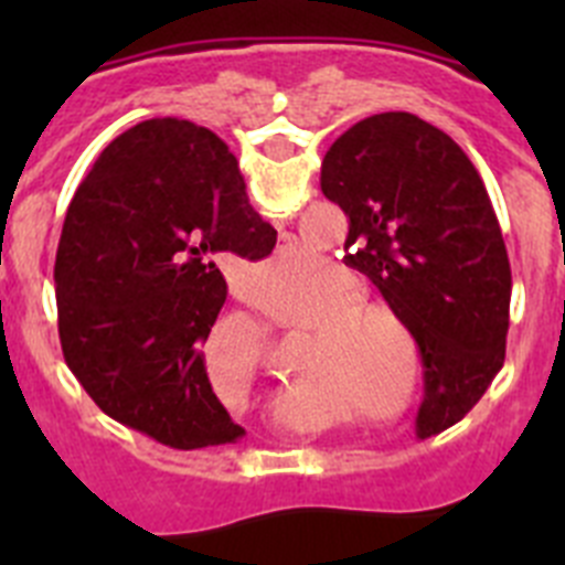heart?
Segmentation results:
<instances>
[{"mask_svg": "<svg viewBox=\"0 0 565 565\" xmlns=\"http://www.w3.org/2000/svg\"><path fill=\"white\" fill-rule=\"evenodd\" d=\"M367 288L348 268L299 282L274 299L282 326L311 328L299 376L326 387L359 422L396 427L418 411L427 387V356L411 317Z\"/></svg>", "mask_w": 565, "mask_h": 565, "instance_id": "heart-1", "label": "heart"}]
</instances>
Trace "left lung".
<instances>
[{
	"instance_id": "8db88e82",
	"label": "left lung",
	"mask_w": 565,
	"mask_h": 565,
	"mask_svg": "<svg viewBox=\"0 0 565 565\" xmlns=\"http://www.w3.org/2000/svg\"><path fill=\"white\" fill-rule=\"evenodd\" d=\"M319 186L351 221L344 263L422 337L416 433L433 436L472 411L507 356L512 271L481 174L418 115L379 113L331 143Z\"/></svg>"
}]
</instances>
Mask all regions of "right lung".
<instances>
[{
	"mask_svg": "<svg viewBox=\"0 0 565 565\" xmlns=\"http://www.w3.org/2000/svg\"><path fill=\"white\" fill-rule=\"evenodd\" d=\"M274 243L212 129L152 118L109 141L70 201L56 252L58 339L89 398L174 450L237 441L246 430L203 359L226 302L217 263L263 259Z\"/></svg>",
	"mask_w": 565,
	"mask_h": 565,
	"instance_id": "add662e5",
	"label": "right lung"
}]
</instances>
